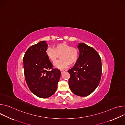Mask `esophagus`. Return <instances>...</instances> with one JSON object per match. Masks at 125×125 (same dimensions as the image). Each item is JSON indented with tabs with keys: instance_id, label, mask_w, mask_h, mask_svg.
Listing matches in <instances>:
<instances>
[{
	"instance_id": "esophagus-1",
	"label": "esophagus",
	"mask_w": 125,
	"mask_h": 125,
	"mask_svg": "<svg viewBox=\"0 0 125 125\" xmlns=\"http://www.w3.org/2000/svg\"><path fill=\"white\" fill-rule=\"evenodd\" d=\"M60 72H61V73L62 74L63 72H64L65 71L64 70H60Z\"/></svg>"
}]
</instances>
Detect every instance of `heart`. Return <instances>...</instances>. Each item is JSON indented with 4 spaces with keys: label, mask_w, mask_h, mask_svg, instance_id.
Returning <instances> with one entry per match:
<instances>
[{
    "label": "heart",
    "mask_w": 125,
    "mask_h": 125,
    "mask_svg": "<svg viewBox=\"0 0 125 125\" xmlns=\"http://www.w3.org/2000/svg\"><path fill=\"white\" fill-rule=\"evenodd\" d=\"M48 58L53 63H55L59 56L60 60L54 65L58 69H64L69 65L75 64L78 60L79 50L75 47L65 42H61L55 44L54 48H48L46 51Z\"/></svg>",
    "instance_id": "1"
}]
</instances>
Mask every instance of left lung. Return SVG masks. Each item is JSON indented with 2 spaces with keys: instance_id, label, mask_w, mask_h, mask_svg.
Wrapping results in <instances>:
<instances>
[{
  "instance_id": "8db88e82",
  "label": "left lung",
  "mask_w": 125,
  "mask_h": 125,
  "mask_svg": "<svg viewBox=\"0 0 125 125\" xmlns=\"http://www.w3.org/2000/svg\"><path fill=\"white\" fill-rule=\"evenodd\" d=\"M80 56L74 66L68 71L70 75L69 85L75 94L86 96L98 86L102 73L101 58L92 47L79 43Z\"/></svg>"
}]
</instances>
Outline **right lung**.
I'll return each mask as SVG.
<instances>
[{
    "label": "right lung",
    "instance_id": "right-lung-1",
    "mask_svg": "<svg viewBox=\"0 0 125 125\" xmlns=\"http://www.w3.org/2000/svg\"><path fill=\"white\" fill-rule=\"evenodd\" d=\"M47 44L42 41L30 46L23 57L24 75L30 91L40 98H47L55 93L61 72L53 69L46 56Z\"/></svg>",
    "mask_w": 125,
    "mask_h": 125
}]
</instances>
